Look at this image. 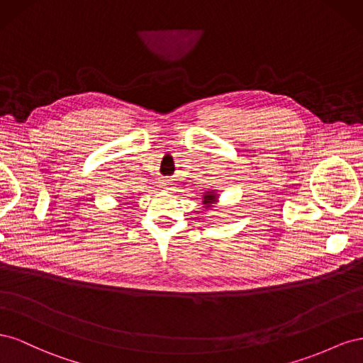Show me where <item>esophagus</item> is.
<instances>
[{"instance_id":"34e87169","label":"esophagus","mask_w":363,"mask_h":363,"mask_svg":"<svg viewBox=\"0 0 363 363\" xmlns=\"http://www.w3.org/2000/svg\"><path fill=\"white\" fill-rule=\"evenodd\" d=\"M160 186H162V189H164V191H168V192H172L174 191V186H172V182L171 180H162V183H160Z\"/></svg>"}]
</instances>
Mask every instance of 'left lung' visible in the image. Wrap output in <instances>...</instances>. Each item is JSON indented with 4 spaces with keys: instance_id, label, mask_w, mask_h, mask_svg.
Listing matches in <instances>:
<instances>
[{
    "instance_id": "8db88e82",
    "label": "left lung",
    "mask_w": 363,
    "mask_h": 363,
    "mask_svg": "<svg viewBox=\"0 0 363 363\" xmlns=\"http://www.w3.org/2000/svg\"><path fill=\"white\" fill-rule=\"evenodd\" d=\"M218 201H219L218 189H208L201 195V204H203V208H206V211H211V208L215 207V204Z\"/></svg>"
}]
</instances>
